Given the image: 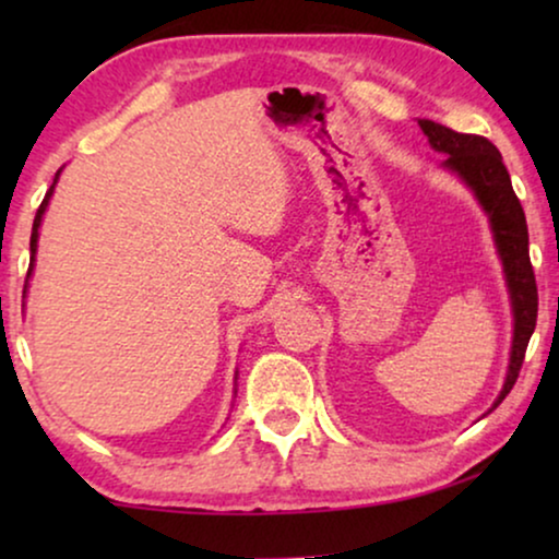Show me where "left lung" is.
<instances>
[{"instance_id": "8db88e82", "label": "left lung", "mask_w": 559, "mask_h": 559, "mask_svg": "<svg viewBox=\"0 0 559 559\" xmlns=\"http://www.w3.org/2000/svg\"><path fill=\"white\" fill-rule=\"evenodd\" d=\"M419 127H423L432 147L448 155L442 165L461 175L486 209L503 272H507L511 305H514V346H511L507 384L493 404V407H499L503 396L516 384L526 346H530L534 325H537V280H534L530 262V231H526L524 209L514 188H511L509 170L493 142H488L480 134L455 132V129H448L430 119H419Z\"/></svg>"}]
</instances>
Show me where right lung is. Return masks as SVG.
I'll return each instance as SVG.
<instances>
[{"label": "right lung", "mask_w": 559, "mask_h": 559, "mask_svg": "<svg viewBox=\"0 0 559 559\" xmlns=\"http://www.w3.org/2000/svg\"><path fill=\"white\" fill-rule=\"evenodd\" d=\"M58 175H60V170L56 173V180H52V186H50V190H48V193H45V198H43L40 209H37V213H35V224H33V236H29V251H33V259H29V270H27V280H29V272H33V264H35V249H37V228H40L43 213H45V209H48V201H50V195H52V188H56V182H58Z\"/></svg>", "instance_id": "right-lung-1"}]
</instances>
